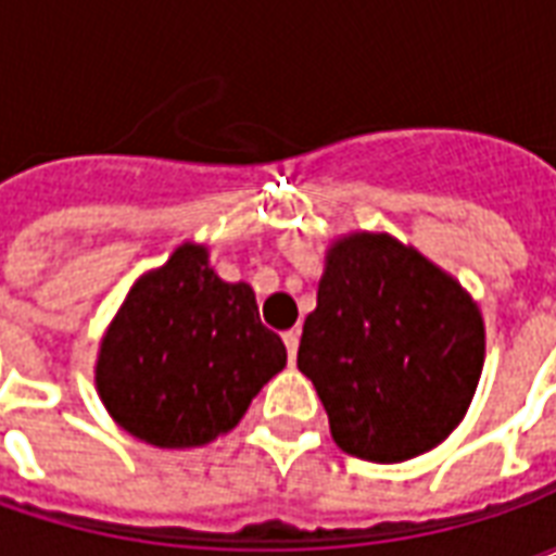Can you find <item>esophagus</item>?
<instances>
[{
    "instance_id": "obj_1",
    "label": "esophagus",
    "mask_w": 556,
    "mask_h": 556,
    "mask_svg": "<svg viewBox=\"0 0 556 556\" xmlns=\"http://www.w3.org/2000/svg\"><path fill=\"white\" fill-rule=\"evenodd\" d=\"M282 342H286V349H289V361L294 363V357H298V345H301V330H298V327L286 330V333H282Z\"/></svg>"
}]
</instances>
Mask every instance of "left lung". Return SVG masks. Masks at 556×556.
Instances as JSON below:
<instances>
[{
	"mask_svg": "<svg viewBox=\"0 0 556 556\" xmlns=\"http://www.w3.org/2000/svg\"><path fill=\"white\" fill-rule=\"evenodd\" d=\"M482 363L485 321L453 274L387 231L330 241L298 369L339 450L378 465L434 450L465 419Z\"/></svg>",
	"mask_w": 556,
	"mask_h": 556,
	"instance_id": "obj_1",
	"label": "left lung"
}]
</instances>
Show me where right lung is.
<instances>
[{
    "label": "right lung",
    "mask_w": 556,
    "mask_h": 556,
    "mask_svg": "<svg viewBox=\"0 0 556 556\" xmlns=\"http://www.w3.org/2000/svg\"><path fill=\"white\" fill-rule=\"evenodd\" d=\"M282 366L286 345L262 325L255 291L219 277L207 243L184 241L130 286L101 339L94 387L127 434L193 450L235 429Z\"/></svg>",
    "instance_id": "1"
}]
</instances>
